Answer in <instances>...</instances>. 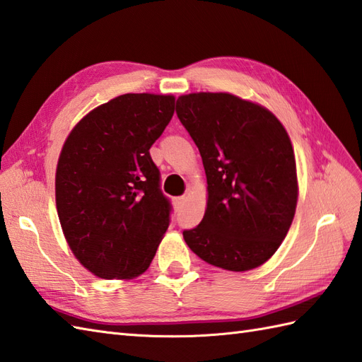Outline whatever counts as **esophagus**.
Segmentation results:
<instances>
[{"label":"esophagus","instance_id":"1","mask_svg":"<svg viewBox=\"0 0 362 362\" xmlns=\"http://www.w3.org/2000/svg\"><path fill=\"white\" fill-rule=\"evenodd\" d=\"M185 201H187V199L185 197H183V196H179V197H174V205H175V209H182V206L183 205H185Z\"/></svg>","mask_w":362,"mask_h":362}]
</instances>
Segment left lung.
Returning a JSON list of instances; mask_svg holds the SVG:
<instances>
[{
    "instance_id": "1",
    "label": "left lung",
    "mask_w": 362,
    "mask_h": 362,
    "mask_svg": "<svg viewBox=\"0 0 362 362\" xmlns=\"http://www.w3.org/2000/svg\"><path fill=\"white\" fill-rule=\"evenodd\" d=\"M175 113L201 152L209 202L183 230L199 258L227 271L261 266L280 247L297 205L296 157L264 107L228 93L180 96Z\"/></svg>"
}]
</instances>
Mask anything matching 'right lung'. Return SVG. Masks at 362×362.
<instances>
[{
    "label": "right lung",
    "instance_id": "right-lung-1",
    "mask_svg": "<svg viewBox=\"0 0 362 362\" xmlns=\"http://www.w3.org/2000/svg\"><path fill=\"white\" fill-rule=\"evenodd\" d=\"M174 101L149 93L115 98L82 118L60 152V226L76 258L101 279L143 274L171 221L149 149L171 121Z\"/></svg>",
    "mask_w": 362,
    "mask_h": 362
}]
</instances>
